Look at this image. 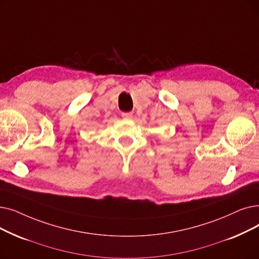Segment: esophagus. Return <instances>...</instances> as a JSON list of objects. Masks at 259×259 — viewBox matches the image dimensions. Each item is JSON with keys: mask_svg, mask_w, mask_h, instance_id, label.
I'll return each instance as SVG.
<instances>
[{"mask_svg": "<svg viewBox=\"0 0 259 259\" xmlns=\"http://www.w3.org/2000/svg\"><path fill=\"white\" fill-rule=\"evenodd\" d=\"M121 116L125 119H131L133 117V114L131 112H123V113H121Z\"/></svg>", "mask_w": 259, "mask_h": 259, "instance_id": "34e87169", "label": "esophagus"}]
</instances>
